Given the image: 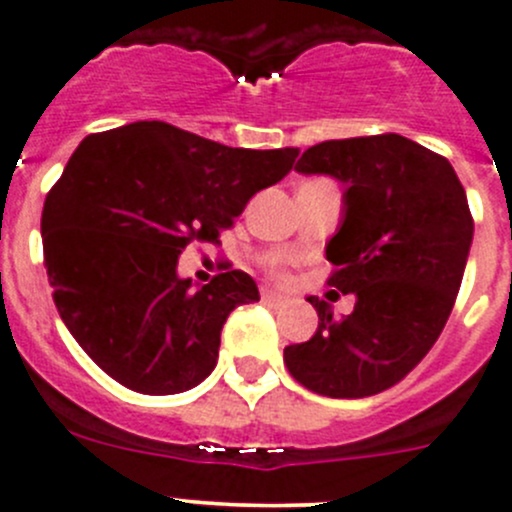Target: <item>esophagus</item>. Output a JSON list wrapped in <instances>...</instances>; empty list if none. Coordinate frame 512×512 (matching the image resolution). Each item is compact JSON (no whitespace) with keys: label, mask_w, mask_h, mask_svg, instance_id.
I'll return each instance as SVG.
<instances>
[{"label":"esophagus","mask_w":512,"mask_h":512,"mask_svg":"<svg viewBox=\"0 0 512 512\" xmlns=\"http://www.w3.org/2000/svg\"><path fill=\"white\" fill-rule=\"evenodd\" d=\"M261 298H263V303H268V305H286L288 303L286 295H281L276 291H268V288L261 293Z\"/></svg>","instance_id":"esophagus-1"}]
</instances>
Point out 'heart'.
I'll return each instance as SVG.
<instances>
[{"mask_svg":"<svg viewBox=\"0 0 512 512\" xmlns=\"http://www.w3.org/2000/svg\"><path fill=\"white\" fill-rule=\"evenodd\" d=\"M273 273H276V276H278V278H286V273H283V268H278V266H276V268H273Z\"/></svg>","mask_w":512,"mask_h":512,"instance_id":"heart-1","label":"heart"}]
</instances>
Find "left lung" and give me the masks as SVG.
<instances>
[{
	"instance_id": "obj_1",
	"label": "left lung",
	"mask_w": 512,
	"mask_h": 512,
	"mask_svg": "<svg viewBox=\"0 0 512 512\" xmlns=\"http://www.w3.org/2000/svg\"><path fill=\"white\" fill-rule=\"evenodd\" d=\"M295 170L347 184L325 254L328 286L355 295V310L337 320L308 298L318 330L283 362L315 394L372 397L407 377L449 320L473 239L466 192L444 155L397 133L320 142Z\"/></svg>"
}]
</instances>
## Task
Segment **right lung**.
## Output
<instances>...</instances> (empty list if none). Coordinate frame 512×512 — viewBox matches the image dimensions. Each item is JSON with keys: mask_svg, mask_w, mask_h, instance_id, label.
I'll use <instances>...</instances> for the list:
<instances>
[{"mask_svg": "<svg viewBox=\"0 0 512 512\" xmlns=\"http://www.w3.org/2000/svg\"><path fill=\"white\" fill-rule=\"evenodd\" d=\"M295 157L298 147H226L162 120L76 147L46 194L41 239L61 320L100 370L142 394H177L212 374L221 328L258 300L256 281L236 268L194 291L177 258L192 241L219 244Z\"/></svg>", "mask_w": 512, "mask_h": 512, "instance_id": "right-lung-1", "label": "right lung"}]
</instances>
